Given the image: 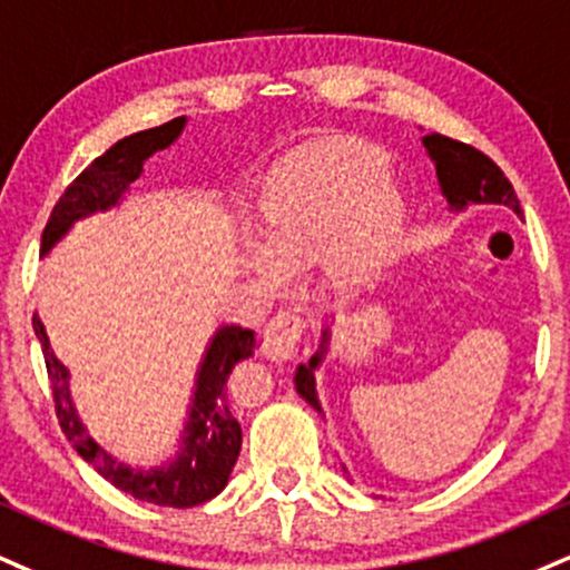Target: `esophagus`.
<instances>
[{"mask_svg":"<svg viewBox=\"0 0 570 570\" xmlns=\"http://www.w3.org/2000/svg\"><path fill=\"white\" fill-rule=\"evenodd\" d=\"M305 315L299 311H281L278 315H273L265 326V337H263V353L265 358L271 361H289L294 353H297L299 340L305 334Z\"/></svg>","mask_w":570,"mask_h":570,"instance_id":"obj_1","label":"esophagus"}]
</instances>
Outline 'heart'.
Segmentation results:
<instances>
[{
	"mask_svg": "<svg viewBox=\"0 0 570 570\" xmlns=\"http://www.w3.org/2000/svg\"><path fill=\"white\" fill-rule=\"evenodd\" d=\"M385 167V154L358 140L321 142L292 156L259 198L263 242H246V267L278 289L289 271L326 252L337 281L368 276L403 219V196Z\"/></svg>",
	"mask_w": 570,
	"mask_h": 570,
	"instance_id": "heart-1",
	"label": "heart"
}]
</instances>
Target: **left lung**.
<instances>
[{
	"instance_id": "left-lung-1",
	"label": "left lung",
	"mask_w": 570,
	"mask_h": 570,
	"mask_svg": "<svg viewBox=\"0 0 570 570\" xmlns=\"http://www.w3.org/2000/svg\"><path fill=\"white\" fill-rule=\"evenodd\" d=\"M422 146L435 164L438 183H441V190L451 209L462 212L468 209L470 204H504V207H510L515 215H523L512 183L507 180L502 169H499L483 150L472 148L468 142L451 140V137L438 132L424 135ZM326 347L328 328L324 332V340H321L318 353H315L307 363H299L297 374H294L297 393L303 395L315 411H321V403L318 395H315L313 374L315 368L321 366V361H324Z\"/></svg>"
}]
</instances>
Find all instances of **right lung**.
Here are the masks:
<instances>
[{
	"instance_id": "right-lung-1",
	"label": "right lung",
	"mask_w": 570,
	"mask_h": 570,
	"mask_svg": "<svg viewBox=\"0 0 570 570\" xmlns=\"http://www.w3.org/2000/svg\"><path fill=\"white\" fill-rule=\"evenodd\" d=\"M183 127L185 116H177L161 127L142 129V132L114 142L106 154L89 164L52 207V215L42 233V255H47L71 230L77 219L116 207L129 190V185L140 177L142 164L156 150L173 146ZM33 332L42 342L60 428L73 443V449L79 451V456H85L108 483H114L129 497L140 499V502L175 507V510L209 502L225 489L238 451H242V424H238L228 403V376L238 361L255 353V332L252 328L230 324L219 326L215 332L196 372L194 403H190L188 422H185L180 438V451L173 462L159 464V468H129L125 462H116L95 438H89L77 409H73L71 393H68V368L50 351V340H47L37 313H33Z\"/></svg>"
}]
</instances>
